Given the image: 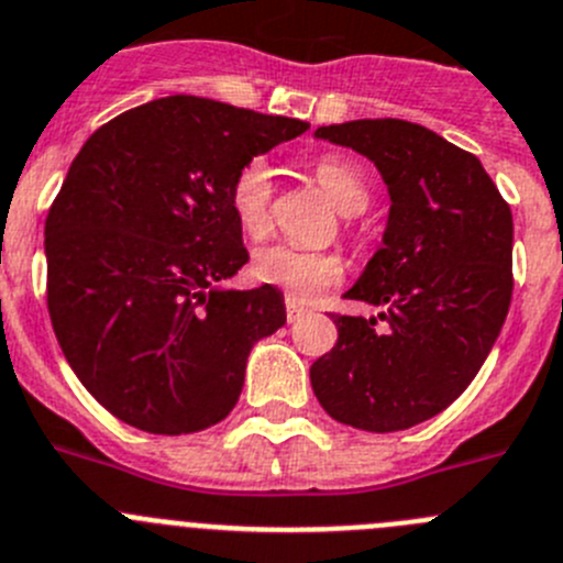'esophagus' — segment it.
<instances>
[{
	"label": "esophagus",
	"instance_id": "esophagus-1",
	"mask_svg": "<svg viewBox=\"0 0 563 563\" xmlns=\"http://www.w3.org/2000/svg\"><path fill=\"white\" fill-rule=\"evenodd\" d=\"M302 317H306V306H299L297 299L288 297L286 299V319H288V322H297V319H302Z\"/></svg>",
	"mask_w": 563,
	"mask_h": 563
}]
</instances>
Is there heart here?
<instances>
[{
    "label": "heart",
    "instance_id": "heart-1",
    "mask_svg": "<svg viewBox=\"0 0 563 563\" xmlns=\"http://www.w3.org/2000/svg\"><path fill=\"white\" fill-rule=\"evenodd\" d=\"M313 175L344 217H355L369 205V183L355 163L324 155L313 163ZM272 197H275V177L269 163L264 157H252L241 166L230 186V210L235 224L252 239H261L269 230ZM250 272L255 280L283 288L291 299H311L322 288L341 280L344 261L335 252L275 241L252 252Z\"/></svg>",
    "mask_w": 563,
    "mask_h": 563
}]
</instances>
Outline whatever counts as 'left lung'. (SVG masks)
<instances>
[{
    "label": "left lung",
    "instance_id": "8db88e82",
    "mask_svg": "<svg viewBox=\"0 0 563 563\" xmlns=\"http://www.w3.org/2000/svg\"><path fill=\"white\" fill-rule=\"evenodd\" d=\"M369 157L388 188L383 244L344 294L380 308L335 317L339 341L311 366L319 406L341 424L394 433L441 413L492 353L514 275L511 208L470 152L402 119L319 128Z\"/></svg>",
    "mask_w": 563,
    "mask_h": 563
}]
</instances>
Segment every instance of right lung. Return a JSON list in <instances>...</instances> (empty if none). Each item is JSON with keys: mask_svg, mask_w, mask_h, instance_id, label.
<instances>
[{"mask_svg": "<svg viewBox=\"0 0 563 563\" xmlns=\"http://www.w3.org/2000/svg\"><path fill=\"white\" fill-rule=\"evenodd\" d=\"M306 130L175 93L77 152L46 217V306L68 366L115 419L180 435L233 411L250 350L286 324V306L269 283L219 286L250 261L230 186Z\"/></svg>", "mask_w": 563, "mask_h": 563, "instance_id": "add662e5", "label": "right lung"}]
</instances>
